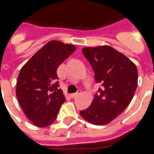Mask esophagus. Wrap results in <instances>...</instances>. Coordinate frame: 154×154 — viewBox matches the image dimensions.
<instances>
[{"instance_id": "obj_1", "label": "esophagus", "mask_w": 154, "mask_h": 154, "mask_svg": "<svg viewBox=\"0 0 154 154\" xmlns=\"http://www.w3.org/2000/svg\"><path fill=\"white\" fill-rule=\"evenodd\" d=\"M81 92H82V90H78V91H77V93H74V94H71V97L72 98H75V97H77V96H78L81 94Z\"/></svg>"}]
</instances>
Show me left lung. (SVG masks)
<instances>
[{
    "label": "left lung",
    "instance_id": "1",
    "mask_svg": "<svg viewBox=\"0 0 154 154\" xmlns=\"http://www.w3.org/2000/svg\"><path fill=\"white\" fill-rule=\"evenodd\" d=\"M82 52L92 66L96 83L102 86L91 105L80 114L93 124H108L125 110L133 98L138 80L137 67L109 46L85 48Z\"/></svg>",
    "mask_w": 154,
    "mask_h": 154
}]
</instances>
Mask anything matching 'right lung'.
<instances>
[{
	"mask_svg": "<svg viewBox=\"0 0 154 154\" xmlns=\"http://www.w3.org/2000/svg\"><path fill=\"white\" fill-rule=\"evenodd\" d=\"M75 50L76 47L71 44L50 41L21 69L16 95L22 111L35 126L43 128L52 124L65 102L56 71Z\"/></svg>",
	"mask_w": 154,
	"mask_h": 154,
	"instance_id": "add662e5",
	"label": "right lung"
}]
</instances>
